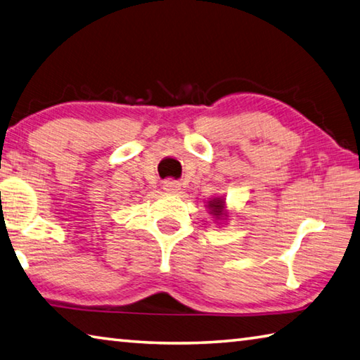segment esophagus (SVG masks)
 Masks as SVG:
<instances>
[{
    "label": "esophagus",
    "instance_id": "34e87169",
    "mask_svg": "<svg viewBox=\"0 0 360 360\" xmlns=\"http://www.w3.org/2000/svg\"><path fill=\"white\" fill-rule=\"evenodd\" d=\"M163 191L168 193H178L181 191V182L174 179L163 181Z\"/></svg>",
    "mask_w": 360,
    "mask_h": 360
}]
</instances>
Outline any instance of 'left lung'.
<instances>
[{
	"mask_svg": "<svg viewBox=\"0 0 360 360\" xmlns=\"http://www.w3.org/2000/svg\"><path fill=\"white\" fill-rule=\"evenodd\" d=\"M207 209H209V214H211L215 220L224 221L228 219V211H226L224 197H215V198L209 200Z\"/></svg>",
	"mask_w": 360,
	"mask_h": 360,
	"instance_id": "8db88e82",
	"label": "left lung"
}]
</instances>
